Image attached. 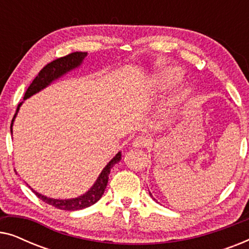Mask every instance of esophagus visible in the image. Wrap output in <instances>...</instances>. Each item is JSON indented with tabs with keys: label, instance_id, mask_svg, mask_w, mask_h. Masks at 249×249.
I'll list each match as a JSON object with an SVG mask.
<instances>
[{
	"label": "esophagus",
	"instance_id": "1",
	"mask_svg": "<svg viewBox=\"0 0 249 249\" xmlns=\"http://www.w3.org/2000/svg\"><path fill=\"white\" fill-rule=\"evenodd\" d=\"M149 144H151V139H149L147 136H137V137L134 139V142H132V146L137 148L146 147V146H148Z\"/></svg>",
	"mask_w": 249,
	"mask_h": 249
}]
</instances>
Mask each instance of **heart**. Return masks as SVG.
Instances as JSON below:
<instances>
[{
  "label": "heart",
  "mask_w": 249,
  "mask_h": 249,
  "mask_svg": "<svg viewBox=\"0 0 249 249\" xmlns=\"http://www.w3.org/2000/svg\"><path fill=\"white\" fill-rule=\"evenodd\" d=\"M182 78V71L179 69V68L176 67H168L162 69L158 73L155 79V87L159 91H166L171 89L173 86H176L177 84L181 80ZM188 95V90L187 88H181L177 93L173 95L171 98V102H170V105L171 107H178L180 103H182L185 101V98Z\"/></svg>",
  "instance_id": "1"
}]
</instances>
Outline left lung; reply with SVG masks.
I'll return each instance as SVG.
<instances>
[{
  "label": "left lung",
  "mask_w": 249,
  "mask_h": 249,
  "mask_svg": "<svg viewBox=\"0 0 249 249\" xmlns=\"http://www.w3.org/2000/svg\"><path fill=\"white\" fill-rule=\"evenodd\" d=\"M149 195H151V197H152V198H153V199H154V200H156V199L154 198V197H153V196H152V194H151V193H149Z\"/></svg>",
  "instance_id": "1"
}]
</instances>
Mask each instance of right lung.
<instances>
[{
    "mask_svg": "<svg viewBox=\"0 0 249 249\" xmlns=\"http://www.w3.org/2000/svg\"><path fill=\"white\" fill-rule=\"evenodd\" d=\"M87 55V52H74L71 54H68V55L60 57V59H56L46 64L45 67L43 68L42 70L39 71V73L37 74V77L33 80V83L30 84L28 89L26 90L25 96H23V100H27L33 95L38 93L44 88L49 86L50 84H52L54 80L59 79L60 77H62L63 74H66L69 71L76 69L83 63V61ZM22 102L18 105V108H17V112L15 117L12 119L11 124V132H12V124L13 121H15V118L17 117V113H18L20 107H21ZM121 160V152H119L117 155L114 156L113 159L111 160L110 162L107 163V166L102 170L101 175L98 176V178L91 188L81 195L77 198H70V199H55V198H50V197H46L42 195V194L37 193L33 188H30L34 192V194L38 197L39 199H42L43 202H45L50 205L59 210H64V211H77V210H83L86 209V207H89L97 202L98 199L101 198L102 195L104 194V190L107 188V181H108V175H110V171L115 163H118Z\"/></svg>",
    "mask_w": 249,
    "mask_h": 249,
    "instance_id": "right-lung-1",
    "label": "right lung"
}]
</instances>
